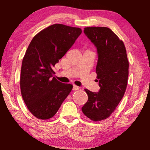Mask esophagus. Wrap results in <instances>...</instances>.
I'll list each match as a JSON object with an SVG mask.
<instances>
[{
    "label": "esophagus",
    "instance_id": "34e87169",
    "mask_svg": "<svg viewBox=\"0 0 150 150\" xmlns=\"http://www.w3.org/2000/svg\"><path fill=\"white\" fill-rule=\"evenodd\" d=\"M79 89H80V87H79L78 86H77L75 85H73V90H78Z\"/></svg>",
    "mask_w": 150,
    "mask_h": 150
}]
</instances>
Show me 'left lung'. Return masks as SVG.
Returning <instances> with one entry per match:
<instances>
[{"label":"left lung","mask_w":150,"mask_h":150,"mask_svg":"<svg viewBox=\"0 0 150 150\" xmlns=\"http://www.w3.org/2000/svg\"><path fill=\"white\" fill-rule=\"evenodd\" d=\"M84 33L97 47L96 73L100 89L99 92L85 89L88 100L82 111L93 121H100L111 116L124 96L129 63L123 41L109 28L85 27Z\"/></svg>","instance_id":"left-lung-1"}]
</instances>
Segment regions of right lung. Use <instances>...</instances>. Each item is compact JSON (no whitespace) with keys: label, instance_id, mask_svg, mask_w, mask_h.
Returning <instances> with one entry per match:
<instances>
[{"label":"right lung","instance_id":"add662e5","mask_svg":"<svg viewBox=\"0 0 150 150\" xmlns=\"http://www.w3.org/2000/svg\"><path fill=\"white\" fill-rule=\"evenodd\" d=\"M81 33L78 27L54 24L36 34L26 51L20 89L27 108L39 119L52 118L73 89L53 77V68Z\"/></svg>","mask_w":150,"mask_h":150}]
</instances>
